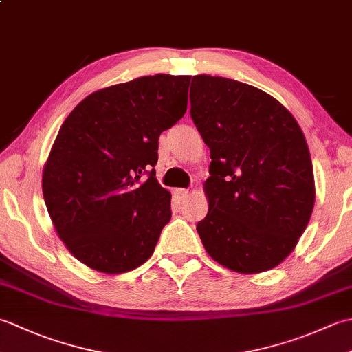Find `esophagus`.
<instances>
[{
    "label": "esophagus",
    "mask_w": 352,
    "mask_h": 352,
    "mask_svg": "<svg viewBox=\"0 0 352 352\" xmlns=\"http://www.w3.org/2000/svg\"><path fill=\"white\" fill-rule=\"evenodd\" d=\"M188 195H189V190H186V189H177L175 190V197H177L178 201H184Z\"/></svg>",
    "instance_id": "34e87169"
}]
</instances>
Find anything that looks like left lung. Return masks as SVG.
<instances>
[{
    "instance_id": "obj_1",
    "label": "left lung",
    "mask_w": 352,
    "mask_h": 352,
    "mask_svg": "<svg viewBox=\"0 0 352 352\" xmlns=\"http://www.w3.org/2000/svg\"><path fill=\"white\" fill-rule=\"evenodd\" d=\"M190 118L210 148L206 251L241 274L280 265L310 221L315 180L307 142L274 96L241 81L195 76Z\"/></svg>"
}]
</instances>
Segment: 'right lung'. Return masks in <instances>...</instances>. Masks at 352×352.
I'll use <instances>...</instances> for the list:
<instances>
[{"instance_id":"1","label":"right lung","mask_w":352,"mask_h":352,"mask_svg":"<svg viewBox=\"0 0 352 352\" xmlns=\"http://www.w3.org/2000/svg\"><path fill=\"white\" fill-rule=\"evenodd\" d=\"M189 83L157 74L101 89L60 126L43 199L58 237L95 271L129 272L153 256L172 214L155 178L159 138L184 116Z\"/></svg>"}]
</instances>
